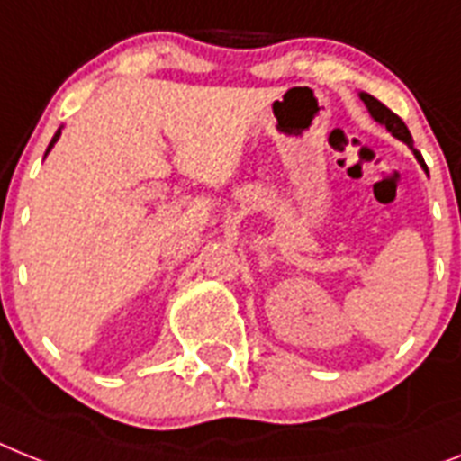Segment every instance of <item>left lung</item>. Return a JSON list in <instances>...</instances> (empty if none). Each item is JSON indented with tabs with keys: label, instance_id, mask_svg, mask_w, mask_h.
I'll return each mask as SVG.
<instances>
[{
	"label": "left lung",
	"instance_id": "left-lung-1",
	"mask_svg": "<svg viewBox=\"0 0 461 461\" xmlns=\"http://www.w3.org/2000/svg\"><path fill=\"white\" fill-rule=\"evenodd\" d=\"M361 100H363V103H366V107H368V110H370V114H373V117L377 119V122H380V123H384L386 129L392 131V133L396 135L398 140H403L405 145L412 147V135H410V131H408V126H405V123H403V119L398 117V114H393V112L389 110V107L382 105L380 100L373 98V95H368V93H361ZM412 152H415V157H417V161H420V164H421V168L427 171V164H424V158H421V154L417 152L415 147H412Z\"/></svg>",
	"mask_w": 461,
	"mask_h": 461
}]
</instances>
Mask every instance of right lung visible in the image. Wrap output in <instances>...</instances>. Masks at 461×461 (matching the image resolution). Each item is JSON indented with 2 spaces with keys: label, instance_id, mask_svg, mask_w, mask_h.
I'll list each match as a JSON object with an SVG mask.
<instances>
[{
  "label": "right lung",
  "instance_id": "add662e5",
  "mask_svg": "<svg viewBox=\"0 0 461 461\" xmlns=\"http://www.w3.org/2000/svg\"><path fill=\"white\" fill-rule=\"evenodd\" d=\"M58 135H60V129H58V133H56V135H53V140H51V145H49V149H51V147H53V142H56V140H58ZM49 149H46V152H49Z\"/></svg>",
  "mask_w": 461,
  "mask_h": 461
}]
</instances>
